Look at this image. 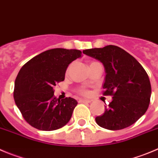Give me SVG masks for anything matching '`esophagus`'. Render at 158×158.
<instances>
[{
  "label": "esophagus",
  "mask_w": 158,
  "mask_h": 158,
  "mask_svg": "<svg viewBox=\"0 0 158 158\" xmlns=\"http://www.w3.org/2000/svg\"><path fill=\"white\" fill-rule=\"evenodd\" d=\"M79 102H85V103H90L91 101L88 100V99H80L79 100Z\"/></svg>",
  "instance_id": "obj_1"
}]
</instances>
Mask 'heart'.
I'll return each instance as SVG.
<instances>
[{
    "mask_svg": "<svg viewBox=\"0 0 158 158\" xmlns=\"http://www.w3.org/2000/svg\"><path fill=\"white\" fill-rule=\"evenodd\" d=\"M80 92L81 93V94H88V91H85V90H83V89L80 90Z\"/></svg>",
    "mask_w": 158,
    "mask_h": 158,
    "instance_id": "obj_1",
    "label": "heart"
}]
</instances>
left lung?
<instances>
[{
	"mask_svg": "<svg viewBox=\"0 0 158 158\" xmlns=\"http://www.w3.org/2000/svg\"><path fill=\"white\" fill-rule=\"evenodd\" d=\"M83 53L102 63L104 94L112 96L104 113L95 118L98 125L110 130L133 125L147 112L151 99V82L143 67L129 52L112 45Z\"/></svg>",
	"mask_w": 158,
	"mask_h": 158,
	"instance_id": "left-lung-1",
	"label": "left lung"
}]
</instances>
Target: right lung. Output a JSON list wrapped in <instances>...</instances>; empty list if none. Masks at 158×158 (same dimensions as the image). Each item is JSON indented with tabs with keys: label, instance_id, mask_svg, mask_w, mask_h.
I'll return each mask as SVG.
<instances>
[{
	"label": "right lung",
	"instance_id": "right-lung-1",
	"mask_svg": "<svg viewBox=\"0 0 158 158\" xmlns=\"http://www.w3.org/2000/svg\"><path fill=\"white\" fill-rule=\"evenodd\" d=\"M81 50L56 48L41 52L21 68L15 81L14 98L25 121L43 131L58 130L70 121L77 102L56 98L54 86L65 78L70 63Z\"/></svg>",
	"mask_w": 158,
	"mask_h": 158
}]
</instances>
